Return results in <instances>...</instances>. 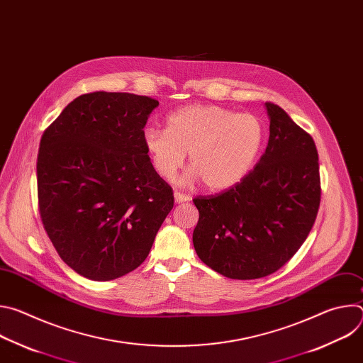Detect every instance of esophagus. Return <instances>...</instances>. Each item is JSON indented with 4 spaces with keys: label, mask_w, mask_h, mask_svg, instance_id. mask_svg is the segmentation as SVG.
<instances>
[{
    "label": "esophagus",
    "mask_w": 363,
    "mask_h": 363,
    "mask_svg": "<svg viewBox=\"0 0 363 363\" xmlns=\"http://www.w3.org/2000/svg\"><path fill=\"white\" fill-rule=\"evenodd\" d=\"M174 198H175V202H177V203H182V202H186V201L191 199L188 195L181 194V192H175V194H174Z\"/></svg>",
    "instance_id": "esophagus-1"
}]
</instances>
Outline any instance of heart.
<instances>
[{"mask_svg": "<svg viewBox=\"0 0 363 363\" xmlns=\"http://www.w3.org/2000/svg\"><path fill=\"white\" fill-rule=\"evenodd\" d=\"M264 125L251 113L217 105H188L167 116V128H146L143 146L157 174L171 181L189 153L184 181L199 178L211 189H227L251 171L264 142Z\"/></svg>", "mask_w": 363, "mask_h": 363, "instance_id": "obj_1", "label": "heart"}]
</instances>
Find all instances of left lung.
Wrapping results in <instances>:
<instances>
[{"label":"left lung","mask_w":363,"mask_h":363,"mask_svg":"<svg viewBox=\"0 0 363 363\" xmlns=\"http://www.w3.org/2000/svg\"><path fill=\"white\" fill-rule=\"evenodd\" d=\"M270 136L255 168L230 189L196 196L194 248L217 273L234 280L281 269L312 230L320 205L315 140L272 101Z\"/></svg>","instance_id":"8db88e82"}]
</instances>
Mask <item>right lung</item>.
<instances>
[{
	"instance_id": "obj_1",
	"label": "right lung",
	"mask_w": 363,
	"mask_h": 363,
	"mask_svg": "<svg viewBox=\"0 0 363 363\" xmlns=\"http://www.w3.org/2000/svg\"><path fill=\"white\" fill-rule=\"evenodd\" d=\"M158 100L93 91L76 97L43 133L38 208L62 260L108 281L138 269L174 206L142 133Z\"/></svg>"
}]
</instances>
